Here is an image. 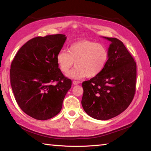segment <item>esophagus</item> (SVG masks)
I'll use <instances>...</instances> for the list:
<instances>
[{
	"label": "esophagus",
	"instance_id": "esophagus-1",
	"mask_svg": "<svg viewBox=\"0 0 151 151\" xmlns=\"http://www.w3.org/2000/svg\"><path fill=\"white\" fill-rule=\"evenodd\" d=\"M73 84L74 85H77V84H80V82L79 81H74L73 82Z\"/></svg>",
	"mask_w": 151,
	"mask_h": 151
}]
</instances>
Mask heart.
Segmentation results:
<instances>
[{
  "instance_id": "obj_1",
  "label": "heart",
  "mask_w": 151,
  "mask_h": 151,
  "mask_svg": "<svg viewBox=\"0 0 151 151\" xmlns=\"http://www.w3.org/2000/svg\"><path fill=\"white\" fill-rule=\"evenodd\" d=\"M108 58V50L104 45L82 40L73 43L68 51H60L56 62L60 70L65 74L69 71L75 62V69L68 75L70 78H93L103 70Z\"/></svg>"
}]
</instances>
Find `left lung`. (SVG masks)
<instances>
[{
    "instance_id": "8db88e82",
    "label": "left lung",
    "mask_w": 151,
    "mask_h": 151,
    "mask_svg": "<svg viewBox=\"0 0 151 151\" xmlns=\"http://www.w3.org/2000/svg\"><path fill=\"white\" fill-rule=\"evenodd\" d=\"M111 42L109 58L103 70L82 82V105L86 114L99 120H108L129 107L136 92V63L119 40Z\"/></svg>"
}]
</instances>
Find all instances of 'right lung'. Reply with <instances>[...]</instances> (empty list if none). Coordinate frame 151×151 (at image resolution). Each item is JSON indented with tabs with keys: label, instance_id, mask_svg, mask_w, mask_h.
<instances>
[{
	"label": "right lung",
	"instance_id": "obj_1",
	"mask_svg": "<svg viewBox=\"0 0 151 151\" xmlns=\"http://www.w3.org/2000/svg\"><path fill=\"white\" fill-rule=\"evenodd\" d=\"M66 39L63 34L32 38L12 62L10 83L16 102L36 119L47 120L58 114L71 87V80L64 76L56 62Z\"/></svg>",
	"mask_w": 151,
	"mask_h": 151
}]
</instances>
